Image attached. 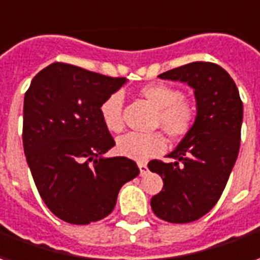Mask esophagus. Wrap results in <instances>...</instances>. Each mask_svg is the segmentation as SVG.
<instances>
[{
	"instance_id": "34e87169",
	"label": "esophagus",
	"mask_w": 260,
	"mask_h": 260,
	"mask_svg": "<svg viewBox=\"0 0 260 260\" xmlns=\"http://www.w3.org/2000/svg\"><path fill=\"white\" fill-rule=\"evenodd\" d=\"M138 168H139L141 176H143V174L148 173V166H146V163H143V161H141V163H138Z\"/></svg>"
}]
</instances>
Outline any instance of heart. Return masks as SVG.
<instances>
[{
  "label": "heart",
  "mask_w": 260,
  "mask_h": 260,
  "mask_svg": "<svg viewBox=\"0 0 260 260\" xmlns=\"http://www.w3.org/2000/svg\"><path fill=\"white\" fill-rule=\"evenodd\" d=\"M139 94L155 107V126H161L170 138L181 139L188 135L196 122V107L183 99L179 88L163 83L143 86ZM124 99L119 92H114L100 104L99 114L103 124L110 132H121ZM117 152L124 157L142 161L149 157L160 155L166 149V138L161 132L135 134L129 132L117 139Z\"/></svg>",
  "instance_id": "1"
}]
</instances>
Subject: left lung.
Returning a JSON list of instances; mask_svg holds the SVG:
<instances>
[{"instance_id": "obj_1", "label": "left lung", "mask_w": 260, "mask_h": 260, "mask_svg": "<svg viewBox=\"0 0 260 260\" xmlns=\"http://www.w3.org/2000/svg\"><path fill=\"white\" fill-rule=\"evenodd\" d=\"M194 90L197 115L191 132L168 157L152 160L148 168L163 180L150 207L159 218L186 224L201 218L224 191L241 142L244 107L231 76L218 64L194 61L159 74Z\"/></svg>"}]
</instances>
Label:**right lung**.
Returning <instances> with one entry per match:
<instances>
[{"instance_id": "1", "label": "right lung", "mask_w": 260, "mask_h": 260, "mask_svg": "<svg viewBox=\"0 0 260 260\" xmlns=\"http://www.w3.org/2000/svg\"><path fill=\"white\" fill-rule=\"evenodd\" d=\"M128 80L52 63L36 74L23 99V152L43 203L57 218L86 225L105 218L119 188L139 169L115 145L100 104Z\"/></svg>"}]
</instances>
